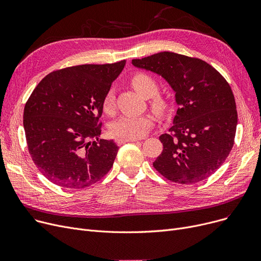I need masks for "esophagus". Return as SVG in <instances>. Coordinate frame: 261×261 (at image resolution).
Wrapping results in <instances>:
<instances>
[{
    "instance_id": "esophagus-1",
    "label": "esophagus",
    "mask_w": 261,
    "mask_h": 261,
    "mask_svg": "<svg viewBox=\"0 0 261 261\" xmlns=\"http://www.w3.org/2000/svg\"><path fill=\"white\" fill-rule=\"evenodd\" d=\"M129 142H138V139H131V140H125V139H117L116 140V143L118 145H121V144H125V143H129Z\"/></svg>"
}]
</instances>
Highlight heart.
Returning <instances> with one entry per match:
<instances>
[{"label":"heart","mask_w":261,"mask_h":261,"mask_svg":"<svg viewBox=\"0 0 261 261\" xmlns=\"http://www.w3.org/2000/svg\"><path fill=\"white\" fill-rule=\"evenodd\" d=\"M130 84L134 90L140 93L144 97L149 99V105L155 112L164 113L167 110V100L158 94L159 85L156 80L146 73H135L131 79ZM115 95L114 91L109 90L102 99V110L107 114H111L114 110ZM152 126V118L149 115H122L115 119L110 125V133L117 139H140L149 131Z\"/></svg>","instance_id":"heart-1"}]
</instances>
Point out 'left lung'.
<instances>
[{
    "mask_svg": "<svg viewBox=\"0 0 261 261\" xmlns=\"http://www.w3.org/2000/svg\"><path fill=\"white\" fill-rule=\"evenodd\" d=\"M132 64L161 75L179 106L153 167L167 180L194 184L219 169L234 146L238 115L228 82L198 58L162 51Z\"/></svg>",
    "mask_w": 261,
    "mask_h": 261,
    "instance_id": "1",
    "label": "left lung"
}]
</instances>
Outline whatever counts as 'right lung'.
I'll return each instance as SVG.
<instances>
[{
	"instance_id": "obj_1",
	"label": "right lung",
	"mask_w": 261,
	"mask_h": 261,
	"mask_svg": "<svg viewBox=\"0 0 261 261\" xmlns=\"http://www.w3.org/2000/svg\"><path fill=\"white\" fill-rule=\"evenodd\" d=\"M126 60L82 64L46 75L25 103L23 125L30 154L48 181L86 188L112 168L118 146L98 140L102 99ZM96 141L90 142L89 140Z\"/></svg>"
}]
</instances>
